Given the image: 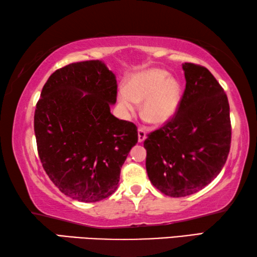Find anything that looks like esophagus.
Returning a JSON list of instances; mask_svg holds the SVG:
<instances>
[{"label": "esophagus", "mask_w": 257, "mask_h": 257, "mask_svg": "<svg viewBox=\"0 0 257 257\" xmlns=\"http://www.w3.org/2000/svg\"><path fill=\"white\" fill-rule=\"evenodd\" d=\"M145 138H146V132H145V129H144V128H139V129H138V142H139V143L144 142Z\"/></svg>", "instance_id": "34e87169"}]
</instances>
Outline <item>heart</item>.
<instances>
[{
	"label": "heart",
	"instance_id": "heart-1",
	"mask_svg": "<svg viewBox=\"0 0 257 257\" xmlns=\"http://www.w3.org/2000/svg\"><path fill=\"white\" fill-rule=\"evenodd\" d=\"M119 105L133 113L143 102V116L151 123L167 122L175 114L180 102V86L161 69L144 70L130 78L127 88L118 93Z\"/></svg>",
	"mask_w": 257,
	"mask_h": 257
}]
</instances>
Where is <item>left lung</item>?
Segmentation results:
<instances>
[{"instance_id": "8db88e82", "label": "left lung", "mask_w": 257, "mask_h": 257, "mask_svg": "<svg viewBox=\"0 0 257 257\" xmlns=\"http://www.w3.org/2000/svg\"><path fill=\"white\" fill-rule=\"evenodd\" d=\"M186 88L175 114L147 134L146 171L153 186L184 197L207 186L222 170L231 145L227 94L205 67L185 62Z\"/></svg>"}]
</instances>
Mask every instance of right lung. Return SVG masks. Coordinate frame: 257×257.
I'll list each match as a JSON object with an SVG mask.
<instances>
[{
    "instance_id": "right-lung-1",
    "label": "right lung",
    "mask_w": 257,
    "mask_h": 257,
    "mask_svg": "<svg viewBox=\"0 0 257 257\" xmlns=\"http://www.w3.org/2000/svg\"><path fill=\"white\" fill-rule=\"evenodd\" d=\"M116 94L113 72L90 60L52 73L36 104L34 130L43 168L61 193L77 201L111 196L138 141L136 124L110 112Z\"/></svg>"
}]
</instances>
